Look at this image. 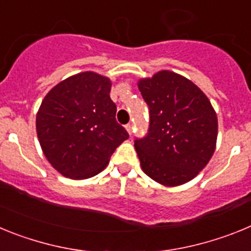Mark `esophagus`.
I'll return each instance as SVG.
<instances>
[{"label":"esophagus","instance_id":"esophagus-1","mask_svg":"<svg viewBox=\"0 0 251 251\" xmlns=\"http://www.w3.org/2000/svg\"><path fill=\"white\" fill-rule=\"evenodd\" d=\"M126 129H127V132H128V134H132V129H133V126L132 124H127V126H126Z\"/></svg>","mask_w":251,"mask_h":251}]
</instances>
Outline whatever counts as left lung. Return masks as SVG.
I'll list each match as a JSON object with an SVG mask.
<instances>
[{"label": "left lung", "mask_w": 251, "mask_h": 251, "mask_svg": "<svg viewBox=\"0 0 251 251\" xmlns=\"http://www.w3.org/2000/svg\"><path fill=\"white\" fill-rule=\"evenodd\" d=\"M150 106L148 134L134 142L142 171L167 187L194 179L216 148L217 115L190 79L161 70L138 80Z\"/></svg>", "instance_id": "1"}]
</instances>
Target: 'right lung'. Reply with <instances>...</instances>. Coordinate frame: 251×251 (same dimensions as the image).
I'll return each instance as SVG.
<instances>
[{
    "label": "right lung",
    "mask_w": 251,
    "mask_h": 251,
    "mask_svg": "<svg viewBox=\"0 0 251 251\" xmlns=\"http://www.w3.org/2000/svg\"><path fill=\"white\" fill-rule=\"evenodd\" d=\"M112 81L94 72L66 77L41 101L36 114L40 146L52 167L72 179L98 175L127 130L115 121Z\"/></svg>",
    "instance_id": "obj_1"
}]
</instances>
